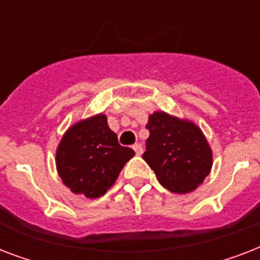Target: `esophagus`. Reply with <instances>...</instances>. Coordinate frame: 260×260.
I'll return each instance as SVG.
<instances>
[{
    "label": "esophagus",
    "mask_w": 260,
    "mask_h": 260,
    "mask_svg": "<svg viewBox=\"0 0 260 260\" xmlns=\"http://www.w3.org/2000/svg\"><path fill=\"white\" fill-rule=\"evenodd\" d=\"M135 150V152H136V155H142L143 154V147L142 144H135L134 147H132Z\"/></svg>",
    "instance_id": "34e87169"
}]
</instances>
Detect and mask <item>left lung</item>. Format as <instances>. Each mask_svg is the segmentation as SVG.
I'll list each match as a JSON object with an SVG mask.
<instances>
[{
    "label": "left lung",
    "mask_w": 260,
    "mask_h": 260,
    "mask_svg": "<svg viewBox=\"0 0 260 260\" xmlns=\"http://www.w3.org/2000/svg\"><path fill=\"white\" fill-rule=\"evenodd\" d=\"M143 159L154 170L160 185L173 193L197 189L210 173L213 154L208 140L194 122L165 112L150 114Z\"/></svg>",
    "instance_id": "obj_1"
}]
</instances>
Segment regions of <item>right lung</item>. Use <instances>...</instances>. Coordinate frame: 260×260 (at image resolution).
I'll return each mask as SVG.
<instances>
[{"mask_svg":"<svg viewBox=\"0 0 260 260\" xmlns=\"http://www.w3.org/2000/svg\"><path fill=\"white\" fill-rule=\"evenodd\" d=\"M135 151L118 144L105 114L75 122L63 135L56 150V170L75 194L98 198L117 179Z\"/></svg>","mask_w":260,"mask_h":260,"instance_id":"add662e5","label":"right lung"}]
</instances>
